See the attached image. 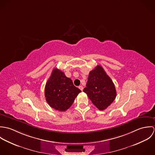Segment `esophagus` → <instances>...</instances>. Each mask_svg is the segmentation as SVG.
Masks as SVG:
<instances>
[{
	"mask_svg": "<svg viewBox=\"0 0 155 155\" xmlns=\"http://www.w3.org/2000/svg\"><path fill=\"white\" fill-rule=\"evenodd\" d=\"M79 88L80 89L81 91H83V89H84V88H83L82 86H79Z\"/></svg>",
	"mask_w": 155,
	"mask_h": 155,
	"instance_id": "esophagus-1",
	"label": "esophagus"
}]
</instances>
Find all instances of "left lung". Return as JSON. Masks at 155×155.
<instances>
[{
    "label": "left lung",
    "instance_id": "1",
    "mask_svg": "<svg viewBox=\"0 0 155 155\" xmlns=\"http://www.w3.org/2000/svg\"><path fill=\"white\" fill-rule=\"evenodd\" d=\"M84 92L100 110H104L109 106L116 96L113 81L100 65L89 72L87 87L84 89Z\"/></svg>",
    "mask_w": 155,
    "mask_h": 155
}]
</instances>
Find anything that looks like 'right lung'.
I'll return each mask as SVG.
<instances>
[{
    "label": "right lung",
    "mask_w": 155,
    "mask_h": 155,
    "mask_svg": "<svg viewBox=\"0 0 155 155\" xmlns=\"http://www.w3.org/2000/svg\"><path fill=\"white\" fill-rule=\"evenodd\" d=\"M81 92L64 72L55 68L46 84L45 96L52 108L64 111L70 107Z\"/></svg>",
    "instance_id": "right-lung-1"
}]
</instances>
